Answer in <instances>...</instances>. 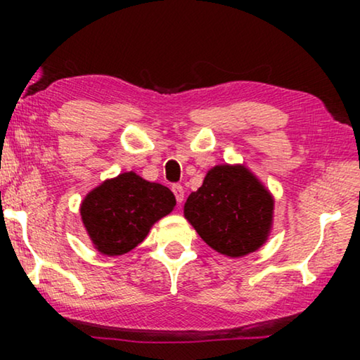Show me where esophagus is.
I'll list each match as a JSON object with an SVG mask.
<instances>
[{"mask_svg": "<svg viewBox=\"0 0 360 360\" xmlns=\"http://www.w3.org/2000/svg\"><path fill=\"white\" fill-rule=\"evenodd\" d=\"M172 191H173V193H174L176 200H178V203L184 202V187H182L181 184H173Z\"/></svg>", "mask_w": 360, "mask_h": 360, "instance_id": "1", "label": "esophagus"}]
</instances>
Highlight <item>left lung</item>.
<instances>
[{
    "label": "left lung",
    "instance_id": "1",
    "mask_svg": "<svg viewBox=\"0 0 360 360\" xmlns=\"http://www.w3.org/2000/svg\"><path fill=\"white\" fill-rule=\"evenodd\" d=\"M275 198L245 165H216L188 195L184 217L206 245L227 257H243L266 243Z\"/></svg>",
    "mask_w": 360,
    "mask_h": 360
}]
</instances>
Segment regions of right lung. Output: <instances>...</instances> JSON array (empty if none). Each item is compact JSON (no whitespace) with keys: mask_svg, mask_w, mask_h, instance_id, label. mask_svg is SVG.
Returning a JSON list of instances; mask_svg holds the SVG:
<instances>
[{"mask_svg":"<svg viewBox=\"0 0 360 360\" xmlns=\"http://www.w3.org/2000/svg\"><path fill=\"white\" fill-rule=\"evenodd\" d=\"M174 206L176 198L168 187L127 172L85 195L81 217L96 251L114 257L135 249Z\"/></svg>","mask_w":360,"mask_h":360,"instance_id":"obj_1","label":"right lung"}]
</instances>
